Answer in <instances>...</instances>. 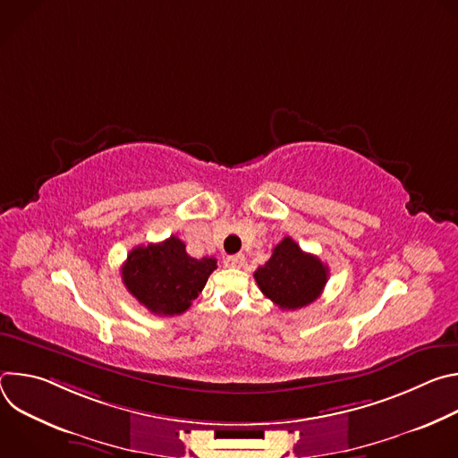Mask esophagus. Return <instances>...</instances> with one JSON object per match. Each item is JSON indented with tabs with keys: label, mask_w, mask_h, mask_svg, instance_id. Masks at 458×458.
I'll return each instance as SVG.
<instances>
[{
	"label": "esophagus",
	"mask_w": 458,
	"mask_h": 458,
	"mask_svg": "<svg viewBox=\"0 0 458 458\" xmlns=\"http://www.w3.org/2000/svg\"><path fill=\"white\" fill-rule=\"evenodd\" d=\"M225 265L228 268H241L244 265V255L242 253H235V255H228L225 259Z\"/></svg>",
	"instance_id": "obj_1"
}]
</instances>
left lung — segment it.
I'll return each instance as SVG.
<instances>
[{"instance_id":"obj_1","label":"left lung","mask_w":458,"mask_h":458,"mask_svg":"<svg viewBox=\"0 0 458 458\" xmlns=\"http://www.w3.org/2000/svg\"><path fill=\"white\" fill-rule=\"evenodd\" d=\"M328 276V267L318 257L302 251L292 237H284L268 263L253 274L260 292L283 310H297L317 301Z\"/></svg>"}]
</instances>
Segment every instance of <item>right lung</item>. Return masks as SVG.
<instances>
[{
	"label": "right lung",
	"instance_id": "right-lung-1",
	"mask_svg": "<svg viewBox=\"0 0 458 458\" xmlns=\"http://www.w3.org/2000/svg\"><path fill=\"white\" fill-rule=\"evenodd\" d=\"M217 268L214 257L193 259L175 235L136 246L121 268L123 283L140 304L156 315H179L198 297Z\"/></svg>",
	"mask_w": 458,
	"mask_h": 458
}]
</instances>
